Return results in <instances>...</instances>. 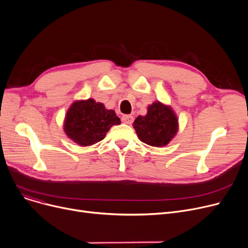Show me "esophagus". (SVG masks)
<instances>
[{"instance_id":"esophagus-1","label":"esophagus","mask_w":248,"mask_h":248,"mask_svg":"<svg viewBox=\"0 0 248 248\" xmlns=\"http://www.w3.org/2000/svg\"><path fill=\"white\" fill-rule=\"evenodd\" d=\"M122 122L126 124H131L134 122V116L129 114H124L122 116Z\"/></svg>"}]
</instances>
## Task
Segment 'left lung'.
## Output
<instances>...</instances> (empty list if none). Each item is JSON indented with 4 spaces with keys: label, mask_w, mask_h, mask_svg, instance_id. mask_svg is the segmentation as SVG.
<instances>
[{
    "label": "left lung",
    "mask_w": 248,
    "mask_h": 248,
    "mask_svg": "<svg viewBox=\"0 0 248 248\" xmlns=\"http://www.w3.org/2000/svg\"><path fill=\"white\" fill-rule=\"evenodd\" d=\"M139 139L152 147H165L177 135L178 117L170 106L155 101L146 115H139L133 124Z\"/></svg>",
    "instance_id": "left-lung-1"
}]
</instances>
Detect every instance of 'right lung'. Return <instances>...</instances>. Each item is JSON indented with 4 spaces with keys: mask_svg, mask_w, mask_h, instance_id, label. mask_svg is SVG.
<instances>
[{
    "mask_svg": "<svg viewBox=\"0 0 248 248\" xmlns=\"http://www.w3.org/2000/svg\"><path fill=\"white\" fill-rule=\"evenodd\" d=\"M121 124L112 109L93 98L76 100L68 108L63 123L66 136L82 147L93 146L106 138L112 125Z\"/></svg>",
    "mask_w": 248,
    "mask_h": 248,
    "instance_id": "obj_1",
    "label": "right lung"
}]
</instances>
